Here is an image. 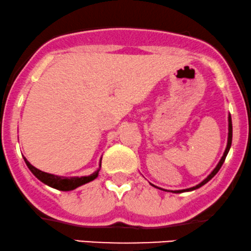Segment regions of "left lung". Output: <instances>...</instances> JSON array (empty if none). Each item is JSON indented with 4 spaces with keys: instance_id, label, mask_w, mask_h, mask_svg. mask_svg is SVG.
<instances>
[{
    "instance_id": "1",
    "label": "left lung",
    "mask_w": 251,
    "mask_h": 251,
    "mask_svg": "<svg viewBox=\"0 0 251 251\" xmlns=\"http://www.w3.org/2000/svg\"><path fill=\"white\" fill-rule=\"evenodd\" d=\"M231 140H233V126H231V116H230V114H228V138H227V147H226V150H225V152H224V156L221 157L220 162L218 163V165L215 166V169L213 170V171H212L211 173H209L208 176H207V178L203 179V180L201 181L200 184L196 185V186L190 187V188H186V190H176V191H171V192H173V193H182V192H191V191L197 190V188H199V187H201V186H203V185H205L206 182H208L209 180H211V179H212L213 177H214L216 173L219 172V170L221 169V166H222V164H224V162H225L226 157H227L228 152H229V149H230V147H231ZM151 185H152V184H151ZM152 186H154V185H152ZM154 187H157V186H154ZM159 190H163V188H159Z\"/></svg>"
}]
</instances>
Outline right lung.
I'll return each mask as SVG.
<instances>
[{"mask_svg":"<svg viewBox=\"0 0 251 251\" xmlns=\"http://www.w3.org/2000/svg\"><path fill=\"white\" fill-rule=\"evenodd\" d=\"M101 160H102V157L100 158V163H99L100 168H99L95 172H93L92 175L83 176V177H63V176H55V175H52V173L40 171V170L35 168L33 165H31V164L27 162L25 157H24V162H25L27 168H29L30 171L32 172V175L35 176L37 179H39L40 181L44 182V184L48 185V186L59 191L75 190L76 187L87 184V182L94 180L95 178H98L99 172H100V169H101Z\"/></svg>","mask_w":251,"mask_h":251,"instance_id":"right-lung-1","label":"right lung"}]
</instances>
